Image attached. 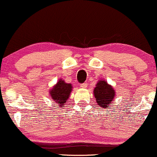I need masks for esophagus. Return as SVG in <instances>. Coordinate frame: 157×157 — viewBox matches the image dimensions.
Instances as JSON below:
<instances>
[{
    "label": "esophagus",
    "instance_id": "obj_1",
    "mask_svg": "<svg viewBox=\"0 0 157 157\" xmlns=\"http://www.w3.org/2000/svg\"><path fill=\"white\" fill-rule=\"evenodd\" d=\"M80 86L81 88H82V89H86V88H87L88 83H87V82H84V83L80 84Z\"/></svg>",
    "mask_w": 157,
    "mask_h": 157
}]
</instances>
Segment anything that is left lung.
Listing matches in <instances>:
<instances>
[{
    "instance_id": "left-lung-1",
    "label": "left lung",
    "mask_w": 157,
    "mask_h": 157,
    "mask_svg": "<svg viewBox=\"0 0 157 157\" xmlns=\"http://www.w3.org/2000/svg\"><path fill=\"white\" fill-rule=\"evenodd\" d=\"M95 100L100 108L108 109L110 104H112L115 95V91L111 85L108 84L105 80L98 81L96 87L94 89Z\"/></svg>"
}]
</instances>
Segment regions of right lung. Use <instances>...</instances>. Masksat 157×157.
Masks as SVG:
<instances>
[{"label": "right lung", "instance_id": "1", "mask_svg": "<svg viewBox=\"0 0 157 157\" xmlns=\"http://www.w3.org/2000/svg\"><path fill=\"white\" fill-rule=\"evenodd\" d=\"M72 90V86L70 83H66L63 80H59L57 84L50 90V96L55 103H57L58 106L57 108H62L66 105V100L70 96V94ZM55 105L54 107H55Z\"/></svg>", "mask_w": 157, "mask_h": 157}]
</instances>
